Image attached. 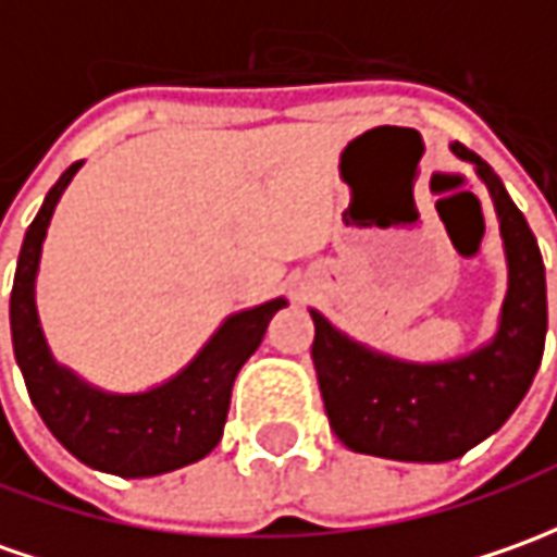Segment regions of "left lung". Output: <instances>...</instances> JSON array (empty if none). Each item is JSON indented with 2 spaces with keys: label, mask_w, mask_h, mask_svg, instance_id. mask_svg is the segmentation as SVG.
<instances>
[{
  "label": "left lung",
  "mask_w": 557,
  "mask_h": 557,
  "mask_svg": "<svg viewBox=\"0 0 557 557\" xmlns=\"http://www.w3.org/2000/svg\"><path fill=\"white\" fill-rule=\"evenodd\" d=\"M491 191L509 262V293L494 342L451 362H406L342 335L313 317L310 357L335 436L350 451L408 463H445L497 433L531 387L546 344V268L500 176L454 143Z\"/></svg>",
  "instance_id": "8db88e82"
}]
</instances>
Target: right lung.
<instances>
[{"mask_svg": "<svg viewBox=\"0 0 557 557\" xmlns=\"http://www.w3.org/2000/svg\"><path fill=\"white\" fill-rule=\"evenodd\" d=\"M75 161L26 228L11 289V342L29 399L54 438L82 463L121 479H149L188 467L213 451L225 430L231 387L240 366L262 344L264 329L283 298L228 317L198 357L168 384L146 393H106L90 387L66 366H57L36 313V271L41 240L60 195L78 173Z\"/></svg>", "mask_w": 557, "mask_h": 557, "instance_id": "obj_1", "label": "right lung"}]
</instances>
